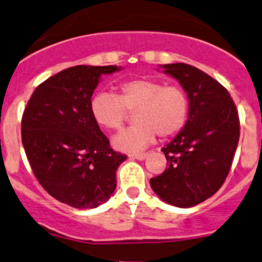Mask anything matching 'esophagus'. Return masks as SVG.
I'll list each match as a JSON object with an SVG mask.
<instances>
[{
	"label": "esophagus",
	"mask_w": 262,
	"mask_h": 262,
	"mask_svg": "<svg viewBox=\"0 0 262 262\" xmlns=\"http://www.w3.org/2000/svg\"><path fill=\"white\" fill-rule=\"evenodd\" d=\"M147 156H148L147 152H134V154H129V157H130V159L136 160H144Z\"/></svg>",
	"instance_id": "34e87169"
}]
</instances>
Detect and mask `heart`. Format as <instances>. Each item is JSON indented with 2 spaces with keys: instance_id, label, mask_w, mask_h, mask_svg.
I'll return each mask as SVG.
<instances>
[{
  "instance_id": "1",
  "label": "heart",
  "mask_w": 262,
  "mask_h": 262,
  "mask_svg": "<svg viewBox=\"0 0 262 262\" xmlns=\"http://www.w3.org/2000/svg\"><path fill=\"white\" fill-rule=\"evenodd\" d=\"M134 113L133 126L113 139L120 151H138L148 146L156 134L167 138L182 130L189 114V100L183 88L164 85L151 78H134L119 87V96L98 92L91 101V114L100 126L119 130Z\"/></svg>"
}]
</instances>
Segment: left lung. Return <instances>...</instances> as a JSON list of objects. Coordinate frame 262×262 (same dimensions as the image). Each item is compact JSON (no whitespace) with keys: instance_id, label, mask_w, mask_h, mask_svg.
Wrapping results in <instances>:
<instances>
[{"instance_id":"8db88e82","label":"left lung","mask_w":262,"mask_h":262,"mask_svg":"<svg viewBox=\"0 0 262 262\" xmlns=\"http://www.w3.org/2000/svg\"><path fill=\"white\" fill-rule=\"evenodd\" d=\"M189 100L184 128L162 148L167 167L149 180L162 201L192 207L220 189L239 141V116L227 88L188 63H166Z\"/></svg>"}]
</instances>
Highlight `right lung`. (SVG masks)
Here are the masks:
<instances>
[{
  "label": "right lung",
  "instance_id": "right-lung-1",
  "mask_svg": "<svg viewBox=\"0 0 262 262\" xmlns=\"http://www.w3.org/2000/svg\"><path fill=\"white\" fill-rule=\"evenodd\" d=\"M121 68L77 65L40 83L21 119V141L34 177L53 199L77 209H95L116 188V170L126 160L115 152L91 114L102 74Z\"/></svg>",
  "mask_w": 262,
  "mask_h": 262
}]
</instances>
